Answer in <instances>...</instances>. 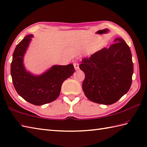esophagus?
I'll return each mask as SVG.
<instances>
[{
    "instance_id": "34e87169",
    "label": "esophagus",
    "mask_w": 147,
    "mask_h": 147,
    "mask_svg": "<svg viewBox=\"0 0 147 147\" xmlns=\"http://www.w3.org/2000/svg\"><path fill=\"white\" fill-rule=\"evenodd\" d=\"M73 65H74V68H75L76 70L79 69V64L78 63H77V62H74Z\"/></svg>"
}]
</instances>
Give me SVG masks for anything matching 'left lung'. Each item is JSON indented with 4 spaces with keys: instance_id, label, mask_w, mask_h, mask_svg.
<instances>
[{
    "instance_id": "8db88e82",
    "label": "left lung",
    "mask_w": 147,
    "mask_h": 147,
    "mask_svg": "<svg viewBox=\"0 0 147 147\" xmlns=\"http://www.w3.org/2000/svg\"><path fill=\"white\" fill-rule=\"evenodd\" d=\"M109 49L103 48L82 59L80 68L85 74L82 86L90 100L111 105L129 91L133 63L129 46L121 38Z\"/></svg>"
}]
</instances>
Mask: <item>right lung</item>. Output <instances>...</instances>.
I'll return each mask as SVG.
<instances>
[{
    "mask_svg": "<svg viewBox=\"0 0 147 147\" xmlns=\"http://www.w3.org/2000/svg\"><path fill=\"white\" fill-rule=\"evenodd\" d=\"M33 35L26 36L16 47L11 65V74L15 90L31 104L42 105L54 101L60 94L64 81L73 75V64L54 65L40 75L28 71L23 59Z\"/></svg>",
    "mask_w": 147,
    "mask_h": 147,
    "instance_id": "1",
    "label": "right lung"
}]
</instances>
